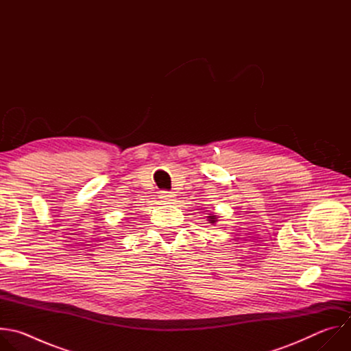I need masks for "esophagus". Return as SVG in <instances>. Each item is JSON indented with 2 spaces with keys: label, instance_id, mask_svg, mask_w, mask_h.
Returning a JSON list of instances; mask_svg holds the SVG:
<instances>
[{
  "label": "esophagus",
  "instance_id": "1",
  "mask_svg": "<svg viewBox=\"0 0 351 351\" xmlns=\"http://www.w3.org/2000/svg\"><path fill=\"white\" fill-rule=\"evenodd\" d=\"M173 193L172 191H167V190H161L160 191V198L162 199V202H172L173 199Z\"/></svg>",
  "mask_w": 351,
  "mask_h": 351
}]
</instances>
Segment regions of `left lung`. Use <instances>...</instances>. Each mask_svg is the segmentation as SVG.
Instances as JSON below:
<instances>
[{"label":"left lung","mask_w":351,"mask_h":351,"mask_svg":"<svg viewBox=\"0 0 351 351\" xmlns=\"http://www.w3.org/2000/svg\"><path fill=\"white\" fill-rule=\"evenodd\" d=\"M208 218H210V223H215V221H217V219H215V215L208 217Z\"/></svg>","instance_id":"1"}]
</instances>
